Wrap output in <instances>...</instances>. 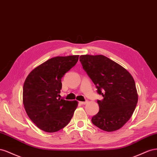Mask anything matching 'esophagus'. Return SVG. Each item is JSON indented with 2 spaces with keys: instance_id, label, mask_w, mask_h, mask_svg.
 <instances>
[{
  "instance_id": "esophagus-1",
  "label": "esophagus",
  "mask_w": 157,
  "mask_h": 157,
  "mask_svg": "<svg viewBox=\"0 0 157 157\" xmlns=\"http://www.w3.org/2000/svg\"><path fill=\"white\" fill-rule=\"evenodd\" d=\"M87 102H88L87 101H84V102H79V104H81V105H86Z\"/></svg>"
}]
</instances>
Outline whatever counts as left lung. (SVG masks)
Wrapping results in <instances>:
<instances>
[{"label": "left lung", "instance_id": "8db88e82", "mask_svg": "<svg viewBox=\"0 0 157 157\" xmlns=\"http://www.w3.org/2000/svg\"><path fill=\"white\" fill-rule=\"evenodd\" d=\"M83 70L103 99L97 100L98 113L92 123L106 132L122 128L131 118L136 107L138 95L135 81L122 66L103 55H82Z\"/></svg>", "mask_w": 157, "mask_h": 157}]
</instances>
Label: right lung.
Listing matches in <instances>:
<instances>
[{"instance_id":"obj_1","label":"right lung","mask_w":157,"mask_h":157,"mask_svg":"<svg viewBox=\"0 0 157 157\" xmlns=\"http://www.w3.org/2000/svg\"><path fill=\"white\" fill-rule=\"evenodd\" d=\"M78 55L56 56L31 71L23 87V103L31 120L43 131H59L70 122L76 101L60 98L61 79L76 64Z\"/></svg>"}]
</instances>
